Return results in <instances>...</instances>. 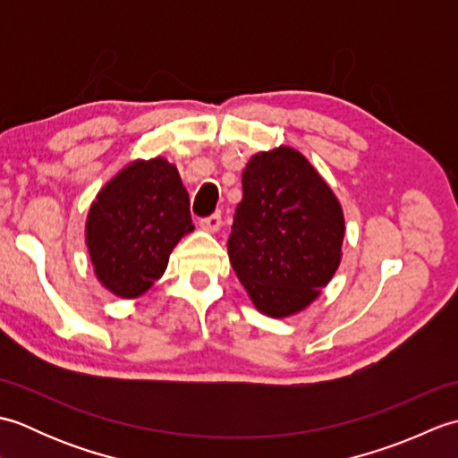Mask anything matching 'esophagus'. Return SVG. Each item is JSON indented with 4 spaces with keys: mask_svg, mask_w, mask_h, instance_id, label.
Returning <instances> with one entry per match:
<instances>
[{
    "mask_svg": "<svg viewBox=\"0 0 458 458\" xmlns=\"http://www.w3.org/2000/svg\"><path fill=\"white\" fill-rule=\"evenodd\" d=\"M200 226L207 230V232H216L222 226V216L220 212H214L207 218H200Z\"/></svg>",
    "mask_w": 458,
    "mask_h": 458,
    "instance_id": "esophagus-1",
    "label": "esophagus"
}]
</instances>
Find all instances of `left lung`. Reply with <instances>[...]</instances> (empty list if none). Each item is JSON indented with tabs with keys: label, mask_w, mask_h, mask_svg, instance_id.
I'll return each instance as SVG.
<instances>
[{
	"label": "left lung",
	"mask_w": 458,
	"mask_h": 458,
	"mask_svg": "<svg viewBox=\"0 0 458 458\" xmlns=\"http://www.w3.org/2000/svg\"><path fill=\"white\" fill-rule=\"evenodd\" d=\"M343 208L291 148L258 153L242 173L228 254L264 315L287 317L317 299L340 264Z\"/></svg>",
	"instance_id": "1"
}]
</instances>
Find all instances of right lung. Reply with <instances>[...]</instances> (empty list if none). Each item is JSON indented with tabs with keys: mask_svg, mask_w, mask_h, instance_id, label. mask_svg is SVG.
I'll return each mask as SVG.
<instances>
[{
	"mask_svg": "<svg viewBox=\"0 0 458 458\" xmlns=\"http://www.w3.org/2000/svg\"><path fill=\"white\" fill-rule=\"evenodd\" d=\"M191 230V200L179 171L157 157L130 165L100 191L86 222V244L104 287L130 299L163 276L171 250Z\"/></svg>",
	"mask_w": 458,
	"mask_h": 458,
	"instance_id": "add662e5",
	"label": "right lung"
}]
</instances>
